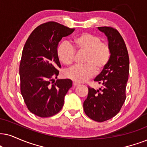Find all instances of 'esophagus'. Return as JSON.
I'll return each instance as SVG.
<instances>
[{
    "mask_svg": "<svg viewBox=\"0 0 147 147\" xmlns=\"http://www.w3.org/2000/svg\"><path fill=\"white\" fill-rule=\"evenodd\" d=\"M72 84H73V86H78V85H79V83H77V82H73V83H72Z\"/></svg>",
    "mask_w": 147,
    "mask_h": 147,
    "instance_id": "esophagus-1",
    "label": "esophagus"
}]
</instances>
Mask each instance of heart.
<instances>
[{"label":"heart","mask_w":147,"mask_h":147,"mask_svg":"<svg viewBox=\"0 0 147 147\" xmlns=\"http://www.w3.org/2000/svg\"><path fill=\"white\" fill-rule=\"evenodd\" d=\"M72 45L64 41L59 45L57 54L59 60L65 65H70L74 62L75 49L85 53L83 65H76L66 70L68 79L78 83L86 81L96 72L105 69L111 57V49L107 42H102L99 36L90 33H83L76 36Z\"/></svg>","instance_id":"1"}]
</instances>
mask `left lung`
<instances>
[{
  "label": "left lung",
  "instance_id": "1",
  "mask_svg": "<svg viewBox=\"0 0 147 147\" xmlns=\"http://www.w3.org/2000/svg\"><path fill=\"white\" fill-rule=\"evenodd\" d=\"M107 36L111 49L109 62L94 81L102 86L98 90L88 87V95L83 102L87 116L98 122L115 117L125 100V90L129 70L128 52L119 32L111 27H98Z\"/></svg>",
  "mask_w": 147,
  "mask_h": 147
}]
</instances>
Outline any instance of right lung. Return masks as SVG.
Returning a JSON list of instances; mask_svg holds the SVG:
<instances>
[{"mask_svg":"<svg viewBox=\"0 0 147 147\" xmlns=\"http://www.w3.org/2000/svg\"><path fill=\"white\" fill-rule=\"evenodd\" d=\"M74 30L56 22L45 23L32 31L24 47L20 65L21 94L28 110L40 117L60 112L72 85L70 79L55 81L54 78L61 67L57 46L62 37Z\"/></svg>","mask_w":147,"mask_h":147,"instance_id":"1","label":"right lung"}]
</instances>
